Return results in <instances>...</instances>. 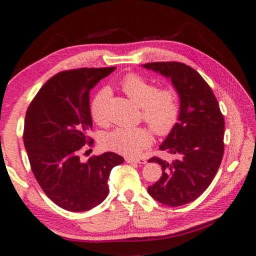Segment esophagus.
<instances>
[{
  "label": "esophagus",
  "instance_id": "obj_1",
  "mask_svg": "<svg viewBox=\"0 0 256 256\" xmlns=\"http://www.w3.org/2000/svg\"><path fill=\"white\" fill-rule=\"evenodd\" d=\"M125 162L128 164H146V160L144 158H131V157H126L125 158Z\"/></svg>",
  "mask_w": 256,
  "mask_h": 256
}]
</instances>
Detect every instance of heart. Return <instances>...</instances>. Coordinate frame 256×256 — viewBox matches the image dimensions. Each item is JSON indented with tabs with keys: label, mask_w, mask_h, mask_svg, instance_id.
I'll list each match as a JSON object with an SVG mask.
<instances>
[{
	"label": "heart",
	"mask_w": 256,
	"mask_h": 256,
	"mask_svg": "<svg viewBox=\"0 0 256 256\" xmlns=\"http://www.w3.org/2000/svg\"><path fill=\"white\" fill-rule=\"evenodd\" d=\"M120 88L126 96L141 107V114L149 126L159 136L170 133L178 120L180 104L172 88L158 89L154 82L131 73L120 82ZM110 92L100 89L90 102V115L97 124L107 120V104ZM152 136L146 128L120 126L104 136V146L116 152L136 156L151 144Z\"/></svg>",
	"instance_id": "heart-1"
}]
</instances>
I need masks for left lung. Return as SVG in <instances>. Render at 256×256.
<instances>
[{"instance_id":"8db88e82","label":"left lung","mask_w":256,"mask_h":256,"mask_svg":"<svg viewBox=\"0 0 256 256\" xmlns=\"http://www.w3.org/2000/svg\"><path fill=\"white\" fill-rule=\"evenodd\" d=\"M170 78L180 96L178 122L160 150L175 154L166 162L149 159L162 168L159 180L148 193L164 206L188 204L209 188L224 156V120L210 86L198 73L180 62H154L142 66Z\"/></svg>"}]
</instances>
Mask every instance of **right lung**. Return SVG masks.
Returning <instances> with one entry per match:
<instances>
[{
  "label": "right lung",
  "instance_id": "add662e5",
  "mask_svg": "<svg viewBox=\"0 0 256 256\" xmlns=\"http://www.w3.org/2000/svg\"><path fill=\"white\" fill-rule=\"evenodd\" d=\"M116 68H82L60 72L46 82L26 112L24 142L38 184L56 206L88 211L110 192V170L124 162L105 152L81 162L80 150L92 146L89 94Z\"/></svg>",
  "mask_w": 256,
  "mask_h": 256
}]
</instances>
